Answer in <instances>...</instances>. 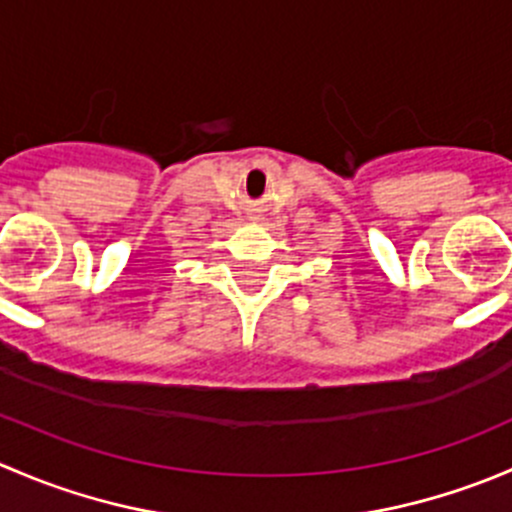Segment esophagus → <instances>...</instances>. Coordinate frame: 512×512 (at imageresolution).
<instances>
[{
  "label": "esophagus",
  "instance_id": "34e87169",
  "mask_svg": "<svg viewBox=\"0 0 512 512\" xmlns=\"http://www.w3.org/2000/svg\"><path fill=\"white\" fill-rule=\"evenodd\" d=\"M255 220H262V218H255Z\"/></svg>",
  "mask_w": 512,
  "mask_h": 512
}]
</instances>
